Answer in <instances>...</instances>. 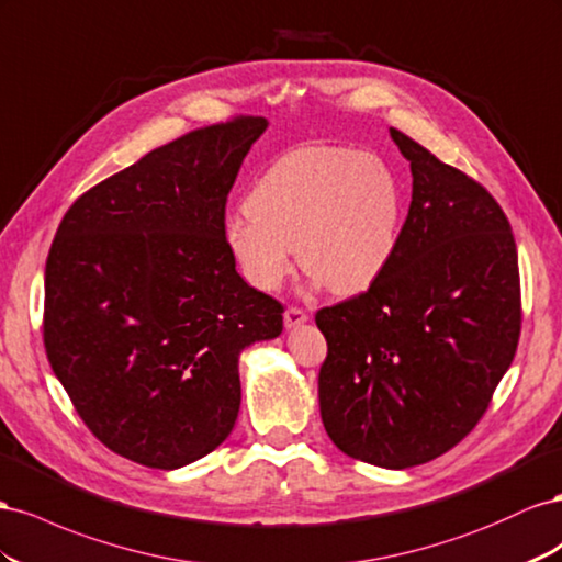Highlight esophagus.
Returning <instances> with one entry per match:
<instances>
[{
    "instance_id": "34e87169",
    "label": "esophagus",
    "mask_w": 562,
    "mask_h": 562,
    "mask_svg": "<svg viewBox=\"0 0 562 562\" xmlns=\"http://www.w3.org/2000/svg\"><path fill=\"white\" fill-rule=\"evenodd\" d=\"M306 319H308V315L303 313L301 308H286V311H284V327H286V329H294V327L306 323Z\"/></svg>"
}]
</instances>
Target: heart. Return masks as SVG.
Returning <instances> with one entry per match:
<instances>
[{"instance_id":"obj_1","label":"heart","mask_w":562,"mask_h":562,"mask_svg":"<svg viewBox=\"0 0 562 562\" xmlns=\"http://www.w3.org/2000/svg\"><path fill=\"white\" fill-rule=\"evenodd\" d=\"M226 221V247L254 290L278 292L299 261L313 284L360 294L389 270L400 247L405 195L374 153L303 148L270 165Z\"/></svg>"}]
</instances>
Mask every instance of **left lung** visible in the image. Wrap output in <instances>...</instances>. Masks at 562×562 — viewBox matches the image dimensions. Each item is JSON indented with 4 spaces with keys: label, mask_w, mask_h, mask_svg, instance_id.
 Listing matches in <instances>:
<instances>
[{
    "label": "left lung",
    "mask_w": 562,
    "mask_h": 562,
    "mask_svg": "<svg viewBox=\"0 0 562 562\" xmlns=\"http://www.w3.org/2000/svg\"><path fill=\"white\" fill-rule=\"evenodd\" d=\"M412 202L389 270L315 315L331 442L381 469L445 454L485 414L520 336L518 251L490 192L403 132Z\"/></svg>",
    "instance_id": "1"
}]
</instances>
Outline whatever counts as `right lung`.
<instances>
[{
    "label": "right lung",
    "mask_w": 562,
    "mask_h": 562,
    "mask_svg": "<svg viewBox=\"0 0 562 562\" xmlns=\"http://www.w3.org/2000/svg\"><path fill=\"white\" fill-rule=\"evenodd\" d=\"M263 117L204 126L110 176L63 216L44 272V346L108 450L173 471L239 412V356L282 306L235 270L226 200Z\"/></svg>",
    "instance_id": "1"
}]
</instances>
